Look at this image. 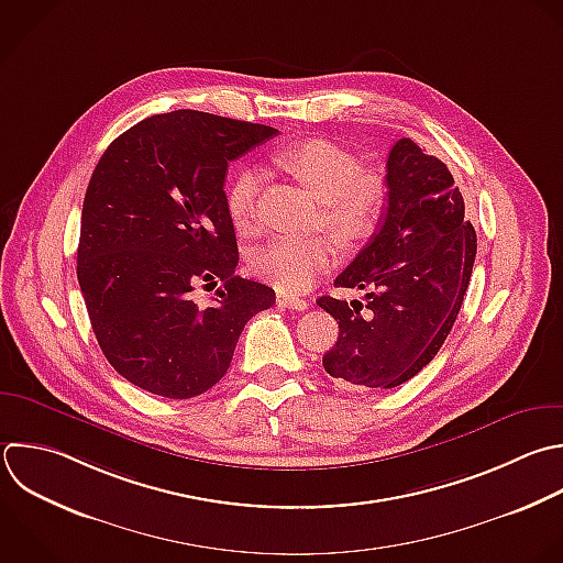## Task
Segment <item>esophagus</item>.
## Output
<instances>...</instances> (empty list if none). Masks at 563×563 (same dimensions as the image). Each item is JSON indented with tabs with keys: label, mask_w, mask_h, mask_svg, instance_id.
<instances>
[{
	"label": "esophagus",
	"mask_w": 563,
	"mask_h": 563,
	"mask_svg": "<svg viewBox=\"0 0 563 563\" xmlns=\"http://www.w3.org/2000/svg\"><path fill=\"white\" fill-rule=\"evenodd\" d=\"M277 306H279V308H290V310H306V308H308V301L301 299V297L288 295V292H279V295H277Z\"/></svg>",
	"instance_id": "esophagus-1"
}]
</instances>
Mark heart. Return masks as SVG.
I'll list each match as a JSON object with an SVG mask.
<instances>
[{"mask_svg": "<svg viewBox=\"0 0 563 563\" xmlns=\"http://www.w3.org/2000/svg\"><path fill=\"white\" fill-rule=\"evenodd\" d=\"M271 163L297 178L321 200L323 224L343 246L354 249L378 229L389 202L387 180L378 172L361 169L358 158L350 150L328 139H303L275 150ZM260 185L262 178L255 169H242L227 189L229 218L242 233L253 231L257 222ZM334 260L336 244L328 235H277L255 251L251 268L257 277L282 290L301 292Z\"/></svg>", "mask_w": 563, "mask_h": 563, "instance_id": "1", "label": "heart"}]
</instances>
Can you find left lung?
Listing matches in <instances>:
<instances>
[{
	"label": "left lung",
	"mask_w": 563,
	"mask_h": 563,
	"mask_svg": "<svg viewBox=\"0 0 563 563\" xmlns=\"http://www.w3.org/2000/svg\"><path fill=\"white\" fill-rule=\"evenodd\" d=\"M385 180L389 202L376 233L334 279L336 288L367 290L365 303L317 299L339 323L323 367L343 387H398L429 365L455 323L475 262V229L442 161L400 139Z\"/></svg>",
	"instance_id": "left-lung-1"
}]
</instances>
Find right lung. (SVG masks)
<instances>
[{
	"mask_svg": "<svg viewBox=\"0 0 563 563\" xmlns=\"http://www.w3.org/2000/svg\"><path fill=\"white\" fill-rule=\"evenodd\" d=\"M268 125L176 110L123 132L101 156L84 200L77 277L97 341L130 383L194 398L229 369L251 317L275 303L235 275L227 209L231 161L273 139ZM225 286L202 309L196 285Z\"/></svg>",
	"mask_w": 563,
	"mask_h": 563,
	"instance_id": "1",
	"label": "right lung"
}]
</instances>
